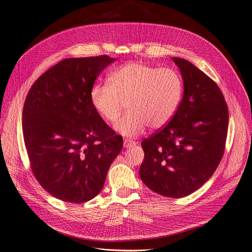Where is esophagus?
Instances as JSON below:
<instances>
[{"label":"esophagus","instance_id":"34e87169","mask_svg":"<svg viewBox=\"0 0 252 252\" xmlns=\"http://www.w3.org/2000/svg\"><path fill=\"white\" fill-rule=\"evenodd\" d=\"M136 144H137L136 141L131 140V139H125V141H124L125 148H133V147H135Z\"/></svg>","mask_w":252,"mask_h":252}]
</instances>
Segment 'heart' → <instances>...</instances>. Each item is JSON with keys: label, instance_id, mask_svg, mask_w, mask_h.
I'll return each mask as SVG.
<instances>
[{"label": "heart", "instance_id": "heart-1", "mask_svg": "<svg viewBox=\"0 0 252 252\" xmlns=\"http://www.w3.org/2000/svg\"><path fill=\"white\" fill-rule=\"evenodd\" d=\"M183 95V82L172 68L128 63L113 71L105 84H96L90 92L91 103L108 124H115L126 137L140 134L144 127L159 128L173 118Z\"/></svg>", "mask_w": 252, "mask_h": 252}]
</instances>
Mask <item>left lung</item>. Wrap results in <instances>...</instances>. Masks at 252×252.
Instances as JSON below:
<instances>
[{"instance_id": "obj_1", "label": "left lung", "mask_w": 252, "mask_h": 252, "mask_svg": "<svg viewBox=\"0 0 252 252\" xmlns=\"http://www.w3.org/2000/svg\"><path fill=\"white\" fill-rule=\"evenodd\" d=\"M173 61L183 78V98L169 123L142 140L139 175L161 196L183 198L199 189L220 163L229 115L212 78L189 61Z\"/></svg>"}]
</instances>
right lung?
I'll return each mask as SVG.
<instances>
[{
	"mask_svg": "<svg viewBox=\"0 0 252 252\" xmlns=\"http://www.w3.org/2000/svg\"><path fill=\"white\" fill-rule=\"evenodd\" d=\"M108 55L66 59L32 85L23 108V136L35 179L56 199L84 203L100 192L123 149L95 111L90 92L114 62Z\"/></svg>",
	"mask_w": 252,
	"mask_h": 252,
	"instance_id": "add662e5",
	"label": "right lung"
}]
</instances>
